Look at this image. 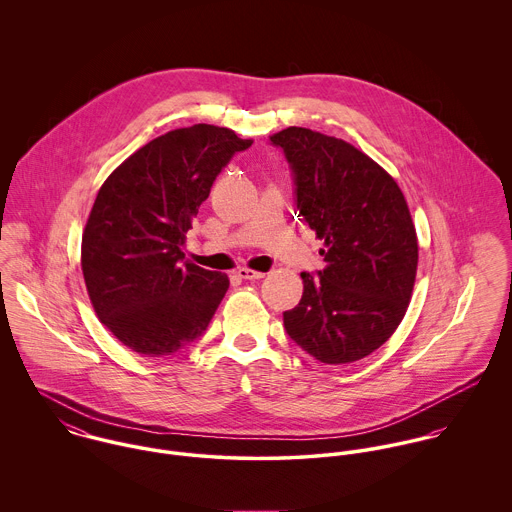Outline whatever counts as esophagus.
I'll list each match as a JSON object with an SVG mask.
<instances>
[{
  "label": "esophagus",
  "instance_id": "34e87169",
  "mask_svg": "<svg viewBox=\"0 0 512 512\" xmlns=\"http://www.w3.org/2000/svg\"><path fill=\"white\" fill-rule=\"evenodd\" d=\"M238 278L242 280H262L266 274L264 272H256V270H250V268H238Z\"/></svg>",
  "mask_w": 512,
  "mask_h": 512
}]
</instances>
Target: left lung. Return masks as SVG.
<instances>
[{
	"mask_svg": "<svg viewBox=\"0 0 512 512\" xmlns=\"http://www.w3.org/2000/svg\"><path fill=\"white\" fill-rule=\"evenodd\" d=\"M270 140L292 165L299 215L323 240L327 262L319 278L301 274L286 331L325 365L361 361L392 337L412 299L418 236L404 193L339 138L292 126Z\"/></svg>",
	"mask_w": 512,
	"mask_h": 512,
	"instance_id": "8db88e82",
	"label": "left lung"
}]
</instances>
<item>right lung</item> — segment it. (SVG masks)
<instances>
[{
  "mask_svg": "<svg viewBox=\"0 0 512 512\" xmlns=\"http://www.w3.org/2000/svg\"><path fill=\"white\" fill-rule=\"evenodd\" d=\"M250 146L228 128L195 124L151 140L102 183L80 264L100 323L134 353L173 355L211 323L228 276L183 260L181 246L220 169Z\"/></svg>",
  "mask_w": 512,
  "mask_h": 512,
  "instance_id": "1",
  "label": "right lung"
}]
</instances>
